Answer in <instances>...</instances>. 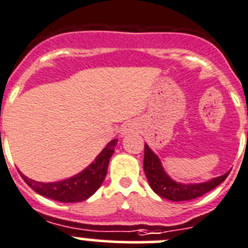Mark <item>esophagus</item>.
<instances>
[{
  "mask_svg": "<svg viewBox=\"0 0 248 248\" xmlns=\"http://www.w3.org/2000/svg\"><path fill=\"white\" fill-rule=\"evenodd\" d=\"M137 129V126H136V124H133V122H128V124H124V127H122V136H126V135H129V133H133Z\"/></svg>",
  "mask_w": 248,
  "mask_h": 248,
  "instance_id": "obj_1",
  "label": "esophagus"
}]
</instances>
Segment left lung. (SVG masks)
I'll return each instance as SVG.
<instances>
[{
    "instance_id": "obj_1",
    "label": "left lung",
    "mask_w": 248,
    "mask_h": 248,
    "mask_svg": "<svg viewBox=\"0 0 248 248\" xmlns=\"http://www.w3.org/2000/svg\"><path fill=\"white\" fill-rule=\"evenodd\" d=\"M143 169L152 190L164 199L171 200V202H185V200L199 198L206 194L207 191L213 190L218 184H221L229 175V173H226L221 177L214 178L209 182L199 183V184H180V183L174 182L164 171L159 158L146 143H144Z\"/></svg>"
}]
</instances>
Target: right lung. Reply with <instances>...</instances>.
<instances>
[{
    "instance_id": "add662e5",
    "label": "right lung",
    "mask_w": 248,
    "mask_h": 248,
    "mask_svg": "<svg viewBox=\"0 0 248 248\" xmlns=\"http://www.w3.org/2000/svg\"><path fill=\"white\" fill-rule=\"evenodd\" d=\"M116 144L117 140H111L88 168L69 179L54 183H41L27 178L22 173L21 177L35 193L49 199L60 202H84L101 186L108 173V162L115 152Z\"/></svg>"
}]
</instances>
